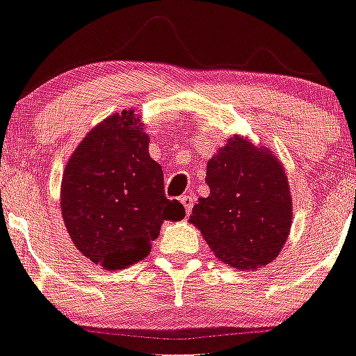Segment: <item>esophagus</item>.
I'll return each instance as SVG.
<instances>
[{"instance_id": "esophagus-1", "label": "esophagus", "mask_w": 356, "mask_h": 356, "mask_svg": "<svg viewBox=\"0 0 356 356\" xmlns=\"http://www.w3.org/2000/svg\"><path fill=\"white\" fill-rule=\"evenodd\" d=\"M179 202H181L183 207H185V212L190 216V213H192V207H193L192 197H190V195H181V197H179Z\"/></svg>"}]
</instances>
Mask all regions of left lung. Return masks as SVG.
Listing matches in <instances>:
<instances>
[{
  "label": "left lung",
  "mask_w": 356,
  "mask_h": 356,
  "mask_svg": "<svg viewBox=\"0 0 356 356\" xmlns=\"http://www.w3.org/2000/svg\"><path fill=\"white\" fill-rule=\"evenodd\" d=\"M210 195L193 205L213 254L238 270L265 266L282 251L292 225V197L284 164L265 146L232 136L207 163Z\"/></svg>",
  "instance_id": "1"
}]
</instances>
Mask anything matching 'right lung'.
Listing matches in <instances>:
<instances>
[{"label":"right lung","mask_w":356,"mask_h":356,"mask_svg":"<svg viewBox=\"0 0 356 356\" xmlns=\"http://www.w3.org/2000/svg\"><path fill=\"white\" fill-rule=\"evenodd\" d=\"M60 212L79 253L108 271L146 258L164 220L185 217L178 200L164 197L163 170L134 110L83 137L64 168Z\"/></svg>","instance_id":"right-lung-1"}]
</instances>
